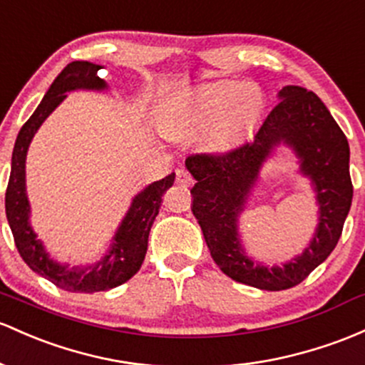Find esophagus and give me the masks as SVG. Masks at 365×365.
I'll list each match as a JSON object with an SVG mask.
<instances>
[{
    "mask_svg": "<svg viewBox=\"0 0 365 365\" xmlns=\"http://www.w3.org/2000/svg\"><path fill=\"white\" fill-rule=\"evenodd\" d=\"M192 182H194V178H192V175L189 173V171L176 170V183H180V185H190Z\"/></svg>",
    "mask_w": 365,
    "mask_h": 365,
    "instance_id": "obj_1",
    "label": "esophagus"
}]
</instances>
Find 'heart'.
<instances>
[{"instance_id": "1", "label": "heart", "mask_w": 365, "mask_h": 365, "mask_svg": "<svg viewBox=\"0 0 365 365\" xmlns=\"http://www.w3.org/2000/svg\"><path fill=\"white\" fill-rule=\"evenodd\" d=\"M265 112L262 88L216 81L182 95L164 115L163 131L171 138L197 137L206 150L222 152L241 142Z\"/></svg>"}]
</instances>
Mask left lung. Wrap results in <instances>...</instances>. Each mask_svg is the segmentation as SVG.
Here are the masks:
<instances>
[{
	"label": "left lung",
	"instance_id": "8db88e82",
	"mask_svg": "<svg viewBox=\"0 0 365 365\" xmlns=\"http://www.w3.org/2000/svg\"><path fill=\"white\" fill-rule=\"evenodd\" d=\"M255 137L225 154H195L185 161L195 178L192 213L201 225L211 258L223 274L265 291H282L310 275L341 237L354 197L350 147L338 123L314 91L284 86ZM293 148L300 173L311 180L319 204V223L311 244L282 267H268L245 255L238 216L257 181L259 170L275 146Z\"/></svg>",
	"mask_w": 365,
	"mask_h": 365
}]
</instances>
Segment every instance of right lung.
Instances as JSON below:
<instances>
[{"label": "right lung", "mask_w": 365, "mask_h": 365, "mask_svg": "<svg viewBox=\"0 0 365 365\" xmlns=\"http://www.w3.org/2000/svg\"><path fill=\"white\" fill-rule=\"evenodd\" d=\"M100 69L102 66L97 63L76 60L67 63L55 78L38 109L20 128L11 154V171L5 195L8 225L11 228L15 246L22 259L36 274L69 293L107 291L121 286L137 274L145 258L149 232L161 207L164 190L170 189L175 182V173H171L166 178L147 185L140 194L135 195L130 210L124 215L121 225L112 237L110 250L98 262L85 267H69L67 263L55 262L46 253L45 246L38 239L29 222L31 206L26 192L27 149L39 126L67 97V91L107 90V83L98 76Z\"/></svg>", "instance_id": "1"}]
</instances>
